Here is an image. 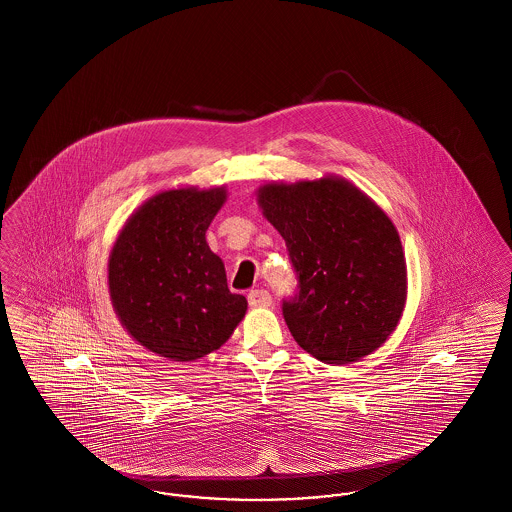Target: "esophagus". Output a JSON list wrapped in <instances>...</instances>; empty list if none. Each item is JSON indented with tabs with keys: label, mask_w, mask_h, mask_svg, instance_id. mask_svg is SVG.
<instances>
[{
	"label": "esophagus",
	"mask_w": 512,
	"mask_h": 512,
	"mask_svg": "<svg viewBox=\"0 0 512 512\" xmlns=\"http://www.w3.org/2000/svg\"><path fill=\"white\" fill-rule=\"evenodd\" d=\"M247 301L251 307H270L272 305V297L267 290H251L247 293Z\"/></svg>",
	"instance_id": "esophagus-1"
}]
</instances>
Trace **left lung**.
<instances>
[{
    "mask_svg": "<svg viewBox=\"0 0 512 512\" xmlns=\"http://www.w3.org/2000/svg\"><path fill=\"white\" fill-rule=\"evenodd\" d=\"M257 199L297 276L295 293L282 299L293 340L328 365L378 349L407 297L403 247L388 215L341 178L267 184Z\"/></svg>",
    "mask_w": 512,
    "mask_h": 512,
    "instance_id": "1",
    "label": "left lung"
}]
</instances>
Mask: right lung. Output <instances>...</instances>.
Segmentation results:
<instances>
[{"mask_svg":"<svg viewBox=\"0 0 512 512\" xmlns=\"http://www.w3.org/2000/svg\"><path fill=\"white\" fill-rule=\"evenodd\" d=\"M224 188L153 195L122 228L109 257V292L122 326L149 351L195 361L219 349L247 301L226 284L205 232Z\"/></svg>","mask_w":512,"mask_h":512,"instance_id":"obj_1","label":"right lung"}]
</instances>
